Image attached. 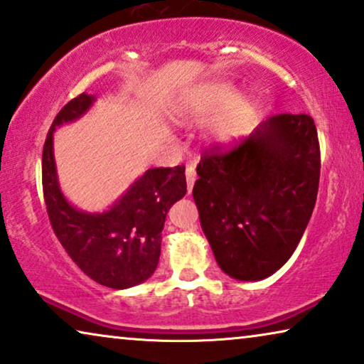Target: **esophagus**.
<instances>
[{
	"label": "esophagus",
	"mask_w": 364,
	"mask_h": 364,
	"mask_svg": "<svg viewBox=\"0 0 364 364\" xmlns=\"http://www.w3.org/2000/svg\"><path fill=\"white\" fill-rule=\"evenodd\" d=\"M186 178H187V191H188V193H191L193 188V183H196V181H197L196 167H193L192 164H188V166L186 167Z\"/></svg>",
	"instance_id": "esophagus-1"
}]
</instances>
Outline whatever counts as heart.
Wrapping results in <instances>:
<instances>
[{"label": "heart", "instance_id": "heart-1", "mask_svg": "<svg viewBox=\"0 0 364 364\" xmlns=\"http://www.w3.org/2000/svg\"><path fill=\"white\" fill-rule=\"evenodd\" d=\"M223 110L226 112L212 124V136L218 141H228L242 132L252 112V104L237 99V89L232 84L217 81L193 89L177 107V119L182 122H203Z\"/></svg>", "mask_w": 364, "mask_h": 364}]
</instances>
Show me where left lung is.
Masks as SVG:
<instances>
[{"mask_svg":"<svg viewBox=\"0 0 364 364\" xmlns=\"http://www.w3.org/2000/svg\"><path fill=\"white\" fill-rule=\"evenodd\" d=\"M320 166L306 114L272 116L232 151L203 154L192 196L228 277L258 282L285 265L315 208Z\"/></svg>","mask_w":364,"mask_h":364,"instance_id":"left-lung-1","label":"left lung"}]
</instances>
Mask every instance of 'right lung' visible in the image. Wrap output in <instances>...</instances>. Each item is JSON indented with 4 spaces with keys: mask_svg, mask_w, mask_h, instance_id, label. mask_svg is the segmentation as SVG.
Wrapping results in <instances>:
<instances>
[{
    "mask_svg": "<svg viewBox=\"0 0 364 364\" xmlns=\"http://www.w3.org/2000/svg\"><path fill=\"white\" fill-rule=\"evenodd\" d=\"M94 101L92 94H79L51 124L43 149L44 202L53 230L73 262L94 282L124 290L156 272L167 212L187 192L186 167L149 168L104 212H84L69 203L59 187L53 134L81 119Z\"/></svg>",
    "mask_w": 364,
    "mask_h": 364,
    "instance_id": "1",
    "label": "right lung"
}]
</instances>
